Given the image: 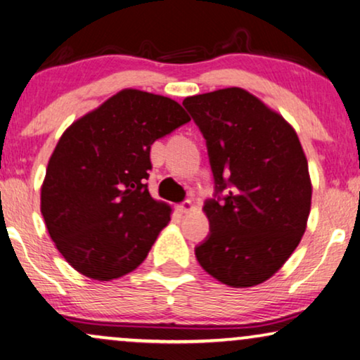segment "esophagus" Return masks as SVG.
I'll return each instance as SVG.
<instances>
[{"label": "esophagus", "instance_id": "1", "mask_svg": "<svg viewBox=\"0 0 360 360\" xmlns=\"http://www.w3.org/2000/svg\"><path fill=\"white\" fill-rule=\"evenodd\" d=\"M177 210H179V212H183V214L189 212V210H193V202H191L189 199L184 200V202H181L179 205H177Z\"/></svg>", "mask_w": 360, "mask_h": 360}]
</instances>
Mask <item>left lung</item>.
<instances>
[{
	"mask_svg": "<svg viewBox=\"0 0 360 360\" xmlns=\"http://www.w3.org/2000/svg\"><path fill=\"white\" fill-rule=\"evenodd\" d=\"M202 133L214 195L200 266L233 288L260 285L303 237L311 209L308 161L285 118L247 90L230 87L183 102Z\"/></svg>",
	"mask_w": 360,
	"mask_h": 360,
	"instance_id": "left-lung-1",
	"label": "left lung"
}]
</instances>
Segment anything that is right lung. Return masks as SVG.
<instances>
[{"mask_svg": "<svg viewBox=\"0 0 360 360\" xmlns=\"http://www.w3.org/2000/svg\"><path fill=\"white\" fill-rule=\"evenodd\" d=\"M174 100L127 89L72 123L41 189L57 250L82 275L108 281L141 265L171 207L150 195L151 145L189 122Z\"/></svg>", "mask_w": 360, "mask_h": 360, "instance_id": "add662e5", "label": "right lung"}]
</instances>
